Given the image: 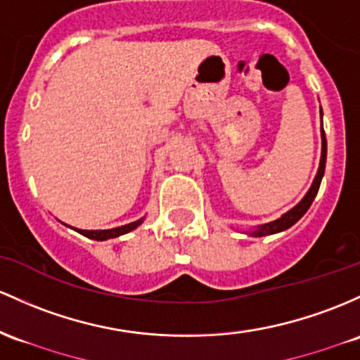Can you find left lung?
Wrapping results in <instances>:
<instances>
[{
  "label": "left lung",
  "mask_w": 360,
  "mask_h": 360,
  "mask_svg": "<svg viewBox=\"0 0 360 360\" xmlns=\"http://www.w3.org/2000/svg\"><path fill=\"white\" fill-rule=\"evenodd\" d=\"M323 116V112H321ZM325 165H326V138H325V131H323V120H321V160H319V169H318V174H316L313 184H311L309 191L306 193V196L299 201L297 205H295L292 210H289L287 213H283L280 219L274 220V222L270 224H264V225H259L256 231L250 232L251 236H255V238H262V236H270V234H276V232H282L285 231V229H289L297 222L299 219L309 210L311 203H313L316 195H318V189H319V184H321V179H323V174H325Z\"/></svg>",
  "instance_id": "obj_1"
}]
</instances>
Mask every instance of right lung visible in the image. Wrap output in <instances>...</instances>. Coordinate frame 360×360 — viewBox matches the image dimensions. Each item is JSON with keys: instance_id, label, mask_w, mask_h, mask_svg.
<instances>
[{"instance_id": "right-lung-1", "label": "right lung", "mask_w": 360, "mask_h": 360, "mask_svg": "<svg viewBox=\"0 0 360 360\" xmlns=\"http://www.w3.org/2000/svg\"><path fill=\"white\" fill-rule=\"evenodd\" d=\"M143 222V219L136 220V222H131V224H126V225H121V227H116V229H108V231H82V229H75L77 232H80L82 236H85V238L89 239H94V240H105V239H112V238H117V236H122L126 234V232L129 231H135V229Z\"/></svg>"}]
</instances>
